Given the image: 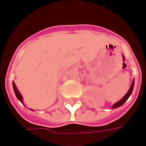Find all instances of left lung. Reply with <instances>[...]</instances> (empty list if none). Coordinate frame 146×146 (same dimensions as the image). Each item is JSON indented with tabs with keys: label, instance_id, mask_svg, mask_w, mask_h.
<instances>
[{
	"label": "left lung",
	"instance_id": "obj_1",
	"mask_svg": "<svg viewBox=\"0 0 146 146\" xmlns=\"http://www.w3.org/2000/svg\"><path fill=\"white\" fill-rule=\"evenodd\" d=\"M133 86H134V80H133V82L131 85V88H130V89H129V91L127 92V93L125 94V96H124V98H123L121 100H119L118 102H117L116 104H115L114 105L112 106V109H115V108L119 107V106H121V105H123V104H124V103L127 101V100L128 99L129 97L131 96V93H132L133 89Z\"/></svg>",
	"mask_w": 146,
	"mask_h": 146
}]
</instances>
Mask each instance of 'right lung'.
I'll return each mask as SVG.
<instances>
[{"instance_id": "right-lung-1", "label": "right lung", "mask_w": 146, "mask_h": 146, "mask_svg": "<svg viewBox=\"0 0 146 146\" xmlns=\"http://www.w3.org/2000/svg\"><path fill=\"white\" fill-rule=\"evenodd\" d=\"M13 90H14V92H15V96L17 97V98L19 99V100H20V101L22 103V100H23V99H22V95H21V94L19 93V92L18 91L17 88H16V86H15V83H14V82H13ZM30 110H31V109H30Z\"/></svg>"}]
</instances>
